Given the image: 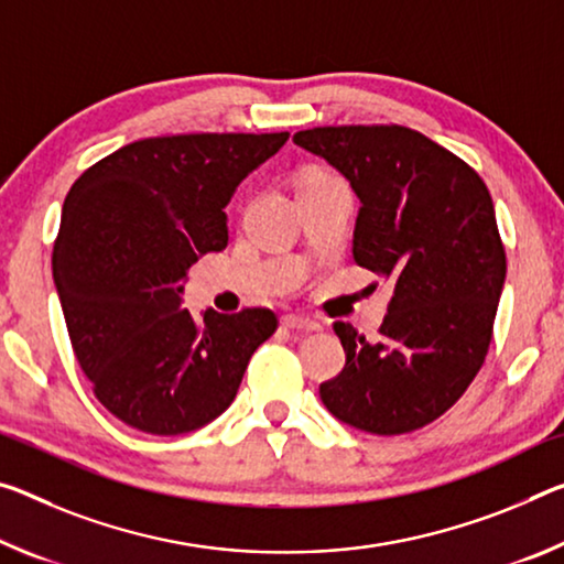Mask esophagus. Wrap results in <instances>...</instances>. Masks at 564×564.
Returning a JSON list of instances; mask_svg holds the SVG:
<instances>
[{"mask_svg": "<svg viewBox=\"0 0 564 564\" xmlns=\"http://www.w3.org/2000/svg\"><path fill=\"white\" fill-rule=\"evenodd\" d=\"M281 326L289 328V330H301V334H314V330H321L316 321L303 318V316H283Z\"/></svg>", "mask_w": 564, "mask_h": 564, "instance_id": "1", "label": "esophagus"}]
</instances>
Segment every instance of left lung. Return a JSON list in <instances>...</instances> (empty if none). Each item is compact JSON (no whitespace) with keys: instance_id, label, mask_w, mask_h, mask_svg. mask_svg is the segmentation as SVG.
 I'll return each instance as SVG.
<instances>
[{"instance_id":"1","label":"left lung","mask_w":564,"mask_h":564,"mask_svg":"<svg viewBox=\"0 0 564 564\" xmlns=\"http://www.w3.org/2000/svg\"><path fill=\"white\" fill-rule=\"evenodd\" d=\"M359 198L354 261L394 281L377 341L334 324L346 351L324 406L361 432L422 429L457 404L485 364L507 258L481 177L401 124H344L293 135Z\"/></svg>"}]
</instances>
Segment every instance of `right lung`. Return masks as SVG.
<instances>
[{
    "instance_id": "1",
    "label": "right lung",
    "mask_w": 564,
    "mask_h": 564,
    "mask_svg": "<svg viewBox=\"0 0 564 564\" xmlns=\"http://www.w3.org/2000/svg\"><path fill=\"white\" fill-rule=\"evenodd\" d=\"M289 132L130 142L69 187L52 250L69 341L100 404L132 429L187 434L238 394L275 314L183 308L185 273L228 246L226 205Z\"/></svg>"
}]
</instances>
